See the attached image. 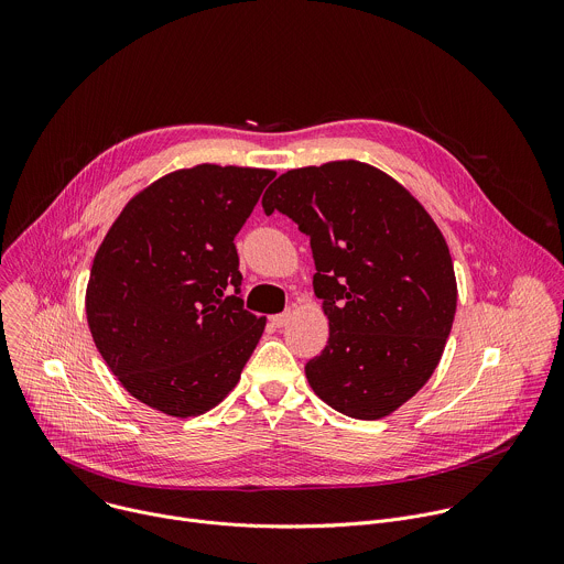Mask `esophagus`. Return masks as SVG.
Here are the masks:
<instances>
[{"label": "esophagus", "instance_id": "1", "mask_svg": "<svg viewBox=\"0 0 564 564\" xmlns=\"http://www.w3.org/2000/svg\"><path fill=\"white\" fill-rule=\"evenodd\" d=\"M290 312H281V314H274V316H270V321H272V326L274 328H283L285 324H288V321H290Z\"/></svg>", "mask_w": 564, "mask_h": 564}]
</instances>
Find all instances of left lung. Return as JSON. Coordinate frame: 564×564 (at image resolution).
Instances as JSON below:
<instances>
[{
	"label": "left lung",
	"mask_w": 564,
	"mask_h": 564,
	"mask_svg": "<svg viewBox=\"0 0 564 564\" xmlns=\"http://www.w3.org/2000/svg\"><path fill=\"white\" fill-rule=\"evenodd\" d=\"M265 214L310 236L328 346L305 364L312 390L355 420H381L437 368L457 307L446 240L394 178L359 160L279 176Z\"/></svg>",
	"instance_id": "left-lung-1"
}]
</instances>
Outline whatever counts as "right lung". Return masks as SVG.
Segmentation results:
<instances>
[{
  "label": "right lung",
  "mask_w": 564,
  "mask_h": 564,
  "mask_svg": "<svg viewBox=\"0 0 564 564\" xmlns=\"http://www.w3.org/2000/svg\"><path fill=\"white\" fill-rule=\"evenodd\" d=\"M274 176L207 163L178 170L135 194L107 231L87 321L109 370L142 404L196 417L238 383L265 316L238 296L234 236Z\"/></svg>",
  "instance_id": "add662e5"
}]
</instances>
